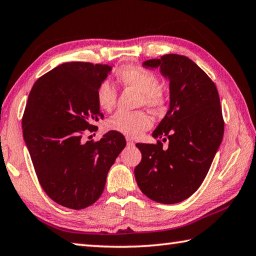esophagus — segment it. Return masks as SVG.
I'll return each mask as SVG.
<instances>
[{
	"label": "esophagus",
	"mask_w": 256,
	"mask_h": 256,
	"mask_svg": "<svg viewBox=\"0 0 256 256\" xmlns=\"http://www.w3.org/2000/svg\"><path fill=\"white\" fill-rule=\"evenodd\" d=\"M127 144L129 147H132V146H134V140H132V139L127 138Z\"/></svg>",
	"instance_id": "34e87169"
}]
</instances>
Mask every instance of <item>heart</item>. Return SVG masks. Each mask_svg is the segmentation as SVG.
Returning a JSON list of instances; mask_svg holds the SVG:
<instances>
[{"label":"heart","instance_id":"1","mask_svg":"<svg viewBox=\"0 0 256 256\" xmlns=\"http://www.w3.org/2000/svg\"><path fill=\"white\" fill-rule=\"evenodd\" d=\"M118 82L139 91L140 98L139 104H144L152 112H160L165 106V94L159 86V81L156 74L138 66H126L118 69ZM97 104L104 112H110L117 101V90L114 86L104 81L97 89ZM152 118L142 112H118L107 120V127L112 132H119L129 138H138L152 127Z\"/></svg>","mask_w":256,"mask_h":256}]
</instances>
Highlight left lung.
<instances>
[{"label":"left lung","mask_w":256,"mask_h":256,"mask_svg":"<svg viewBox=\"0 0 256 256\" xmlns=\"http://www.w3.org/2000/svg\"><path fill=\"white\" fill-rule=\"evenodd\" d=\"M170 81V108L152 132L162 144H136L142 162L134 168L140 190L162 204L185 200L198 190L224 134L220 96L213 81L194 61L180 54L142 62Z\"/></svg>","instance_id":"left-lung-1"}]
</instances>
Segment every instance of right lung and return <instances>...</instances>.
Segmentation results:
<instances>
[{
	"label": "right lung",
	"instance_id": "add662e5",
	"mask_svg": "<svg viewBox=\"0 0 256 256\" xmlns=\"http://www.w3.org/2000/svg\"><path fill=\"white\" fill-rule=\"evenodd\" d=\"M112 68L66 62L33 84L22 119L23 138L46 195L72 210L92 205L101 196L108 172L126 146L110 130L97 142H82L84 130L102 118L97 89Z\"/></svg>",
	"mask_w": 256,
	"mask_h": 256
}]
</instances>
